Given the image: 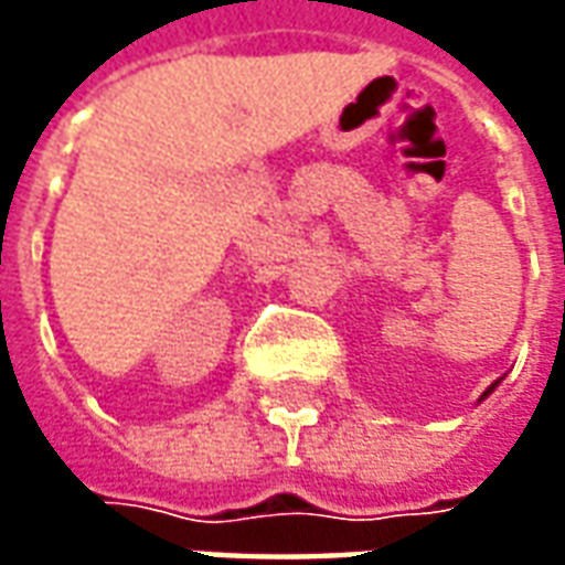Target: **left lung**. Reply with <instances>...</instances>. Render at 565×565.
<instances>
[{
	"label": "left lung",
	"instance_id": "left-lung-1",
	"mask_svg": "<svg viewBox=\"0 0 565 565\" xmlns=\"http://www.w3.org/2000/svg\"><path fill=\"white\" fill-rule=\"evenodd\" d=\"M497 384H499V381H497ZM497 384H490V387H487V391H484V396H490V391H493V387H497ZM484 396H481V399H484Z\"/></svg>",
	"mask_w": 565,
	"mask_h": 565
}]
</instances>
